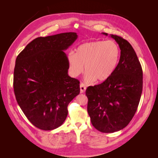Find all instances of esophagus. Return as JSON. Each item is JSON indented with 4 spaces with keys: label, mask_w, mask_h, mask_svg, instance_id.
Segmentation results:
<instances>
[{
    "label": "esophagus",
    "mask_w": 158,
    "mask_h": 158,
    "mask_svg": "<svg viewBox=\"0 0 158 158\" xmlns=\"http://www.w3.org/2000/svg\"><path fill=\"white\" fill-rule=\"evenodd\" d=\"M80 92L81 93H84L85 91V89H86V87L85 86V85L83 83L80 84Z\"/></svg>",
    "instance_id": "1"
}]
</instances>
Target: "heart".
I'll list each match as a JSON object with an SVG mask.
<instances>
[{
	"label": "heart",
	"mask_w": 158,
	"mask_h": 158,
	"mask_svg": "<svg viewBox=\"0 0 158 158\" xmlns=\"http://www.w3.org/2000/svg\"><path fill=\"white\" fill-rule=\"evenodd\" d=\"M120 56V47L113 40L84 43L77 47L75 53L68 56L70 73L76 77L83 73L85 66V82H102L115 71Z\"/></svg>",
	"instance_id": "b5f03b06"
}]
</instances>
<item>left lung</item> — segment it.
Instances as JSON below:
<instances>
[{
  "label": "left lung",
  "mask_w": 158,
  "mask_h": 158,
  "mask_svg": "<svg viewBox=\"0 0 158 158\" xmlns=\"http://www.w3.org/2000/svg\"><path fill=\"white\" fill-rule=\"evenodd\" d=\"M110 36L121 49L117 67L108 80L85 91L91 122L105 133L118 131L128 125L139 104L143 85L142 66L132 45L120 36Z\"/></svg>",
  "instance_id": "8db88e82"
}]
</instances>
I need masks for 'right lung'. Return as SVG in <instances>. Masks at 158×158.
<instances>
[{
  "label": "right lung",
  "instance_id": "obj_1",
  "mask_svg": "<svg viewBox=\"0 0 158 158\" xmlns=\"http://www.w3.org/2000/svg\"><path fill=\"white\" fill-rule=\"evenodd\" d=\"M77 37L74 32L37 37L16 58L13 82L16 101L28 120L41 130L63 125L68 105L80 94V82L68 74L64 52Z\"/></svg>",
  "mask_w": 158,
  "mask_h": 158
}]
</instances>
